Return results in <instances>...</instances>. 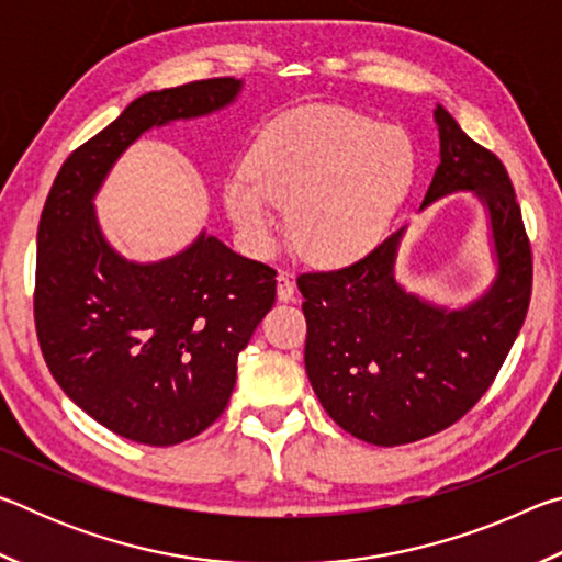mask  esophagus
Returning <instances> with one entry per match:
<instances>
[{
	"label": "esophagus",
	"mask_w": 562,
	"mask_h": 562,
	"mask_svg": "<svg viewBox=\"0 0 562 562\" xmlns=\"http://www.w3.org/2000/svg\"><path fill=\"white\" fill-rule=\"evenodd\" d=\"M294 297V282L288 272L278 274V300L290 302Z\"/></svg>",
	"instance_id": "1"
}]
</instances>
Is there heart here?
I'll return each instance as SVG.
<instances>
[{
    "label": "heart",
    "instance_id": "obj_1",
    "mask_svg": "<svg viewBox=\"0 0 562 562\" xmlns=\"http://www.w3.org/2000/svg\"><path fill=\"white\" fill-rule=\"evenodd\" d=\"M414 146L398 126L337 106L274 119L255 140L247 173L225 186V207L252 252L278 243V207L304 258L347 262L384 235L414 178Z\"/></svg>",
    "mask_w": 562,
    "mask_h": 562
}]
</instances>
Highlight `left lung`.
<instances>
[{
	"label": "left lung",
	"mask_w": 562,
	"mask_h": 562,
	"mask_svg": "<svg viewBox=\"0 0 562 562\" xmlns=\"http://www.w3.org/2000/svg\"><path fill=\"white\" fill-rule=\"evenodd\" d=\"M434 119L441 164L418 211L451 193L479 198L496 260L491 288L459 310L408 292L394 274L406 227L347 268L297 278L310 384L341 429L374 446L412 443L459 422L488 392L530 302V243L506 168L441 103Z\"/></svg>",
	"instance_id": "8db88e82"
}]
</instances>
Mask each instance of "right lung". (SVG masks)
<instances>
[{
	"label": "right lung",
	"mask_w": 562,
	"mask_h": 562,
	"mask_svg": "<svg viewBox=\"0 0 562 562\" xmlns=\"http://www.w3.org/2000/svg\"><path fill=\"white\" fill-rule=\"evenodd\" d=\"M243 91L205 79L150 91L64 160L36 233L34 322L71 402L123 439L173 446L231 402L237 355L274 304V270L205 231L170 258L133 262L103 235L93 198L156 126L211 116Z\"/></svg>",
	"instance_id": "obj_1"
}]
</instances>
